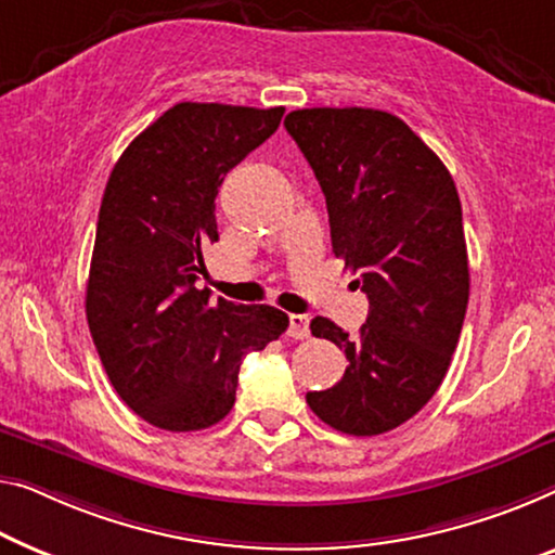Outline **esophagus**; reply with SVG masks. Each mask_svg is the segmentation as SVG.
Listing matches in <instances>:
<instances>
[{
    "label": "esophagus",
    "instance_id": "obj_1",
    "mask_svg": "<svg viewBox=\"0 0 555 555\" xmlns=\"http://www.w3.org/2000/svg\"><path fill=\"white\" fill-rule=\"evenodd\" d=\"M309 317H304V313H292V317H288V336L309 338Z\"/></svg>",
    "mask_w": 555,
    "mask_h": 555
}]
</instances>
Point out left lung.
I'll return each instance as SVG.
<instances>
[{
    "label": "left lung",
    "instance_id": "obj_1",
    "mask_svg": "<svg viewBox=\"0 0 555 555\" xmlns=\"http://www.w3.org/2000/svg\"><path fill=\"white\" fill-rule=\"evenodd\" d=\"M284 127L326 196L331 246L369 296L357 336L324 317L311 334L344 349L336 386L306 403L336 431L378 436L431 401L468 306V254L456 184L443 162L388 112L296 109Z\"/></svg>",
    "mask_w": 555,
    "mask_h": 555
}]
</instances>
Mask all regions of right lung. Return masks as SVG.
Masks as SVG:
<instances>
[{
	"instance_id": "right-lung-1",
	"label": "right lung",
	"mask_w": 555,
	"mask_h": 555,
	"mask_svg": "<svg viewBox=\"0 0 555 555\" xmlns=\"http://www.w3.org/2000/svg\"><path fill=\"white\" fill-rule=\"evenodd\" d=\"M284 106L181 102L131 142L106 181L87 284V321L121 401L164 431H202L234 406L238 366L284 334L267 304L209 301L196 288L219 242L214 198L267 142Z\"/></svg>"
}]
</instances>
